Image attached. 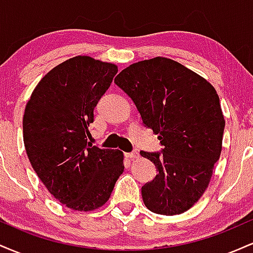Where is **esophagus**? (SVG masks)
<instances>
[{"mask_svg":"<svg viewBox=\"0 0 253 253\" xmlns=\"http://www.w3.org/2000/svg\"><path fill=\"white\" fill-rule=\"evenodd\" d=\"M126 156H127V158H129V159H135L139 157V153L136 152V151H132V152L126 153Z\"/></svg>","mask_w":253,"mask_h":253,"instance_id":"obj_1","label":"esophagus"}]
</instances>
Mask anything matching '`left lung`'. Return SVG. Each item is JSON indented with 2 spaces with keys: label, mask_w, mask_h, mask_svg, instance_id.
Segmentation results:
<instances>
[{
  "label": "left lung",
  "mask_w": 253,
  "mask_h": 253,
  "mask_svg": "<svg viewBox=\"0 0 253 253\" xmlns=\"http://www.w3.org/2000/svg\"><path fill=\"white\" fill-rule=\"evenodd\" d=\"M114 82L163 146L161 152L140 151L158 171L141 187L145 206L163 215L184 213L207 189L221 153L225 120L215 89L164 57L132 64Z\"/></svg>",
  "instance_id": "1"
}]
</instances>
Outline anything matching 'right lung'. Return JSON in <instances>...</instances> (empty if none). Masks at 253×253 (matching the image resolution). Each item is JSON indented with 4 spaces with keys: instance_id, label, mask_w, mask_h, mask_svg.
Masks as SVG:
<instances>
[{
    "instance_id": "1",
    "label": "right lung",
    "mask_w": 253,
    "mask_h": 253,
    "mask_svg": "<svg viewBox=\"0 0 253 253\" xmlns=\"http://www.w3.org/2000/svg\"><path fill=\"white\" fill-rule=\"evenodd\" d=\"M118 66L78 56L42 77L25 109L24 143L32 168L47 190L74 211L103 206L124 171L119 150L88 141L94 109Z\"/></svg>"
}]
</instances>
